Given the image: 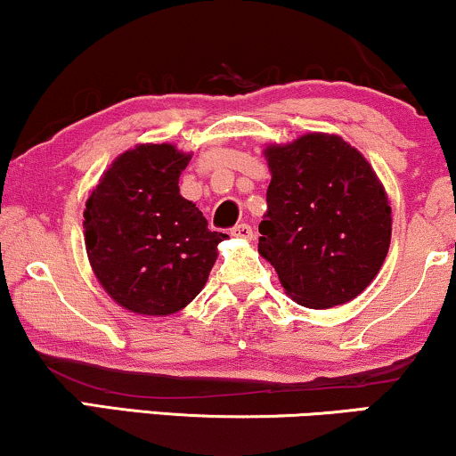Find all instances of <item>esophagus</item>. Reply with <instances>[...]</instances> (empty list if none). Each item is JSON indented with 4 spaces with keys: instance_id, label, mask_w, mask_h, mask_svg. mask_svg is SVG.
Listing matches in <instances>:
<instances>
[{
    "instance_id": "obj_1",
    "label": "esophagus",
    "mask_w": 456,
    "mask_h": 456,
    "mask_svg": "<svg viewBox=\"0 0 456 456\" xmlns=\"http://www.w3.org/2000/svg\"><path fill=\"white\" fill-rule=\"evenodd\" d=\"M232 235L233 238H242V240H250L252 238V227L250 224H235V227L232 229Z\"/></svg>"
}]
</instances>
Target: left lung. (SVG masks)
Listing matches in <instances>:
<instances>
[{
    "mask_svg": "<svg viewBox=\"0 0 456 456\" xmlns=\"http://www.w3.org/2000/svg\"><path fill=\"white\" fill-rule=\"evenodd\" d=\"M272 169L259 252L297 304L333 308L380 272L391 206L365 157L338 135L308 134L265 151Z\"/></svg>",
    "mask_w": 456,
    "mask_h": 456,
    "instance_id": "1",
    "label": "left lung"
}]
</instances>
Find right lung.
Wrapping results in <instances>:
<instances>
[{"label": "right lung", "mask_w": 456, "mask_h": 456, "mask_svg": "<svg viewBox=\"0 0 456 456\" xmlns=\"http://www.w3.org/2000/svg\"><path fill=\"white\" fill-rule=\"evenodd\" d=\"M189 155L172 144H142L123 152L85 210L86 255L110 297L135 314L183 310L208 281L216 246L227 233L180 195Z\"/></svg>", "instance_id": "right-lung-1"}]
</instances>
